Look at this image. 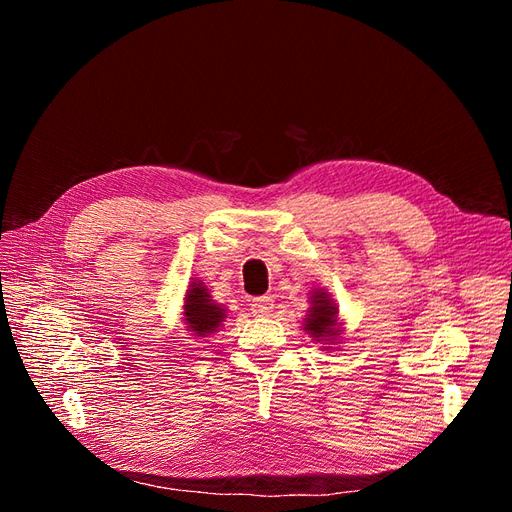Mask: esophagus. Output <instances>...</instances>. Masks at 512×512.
<instances>
[{
  "mask_svg": "<svg viewBox=\"0 0 512 512\" xmlns=\"http://www.w3.org/2000/svg\"><path fill=\"white\" fill-rule=\"evenodd\" d=\"M272 308H274V300L266 298V295H263V298H255L251 302V310H253L255 317H270Z\"/></svg>",
  "mask_w": 512,
  "mask_h": 512,
  "instance_id": "esophagus-1",
  "label": "esophagus"
}]
</instances>
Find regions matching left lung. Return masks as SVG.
<instances>
[{
    "instance_id": "8db88e82",
    "label": "left lung",
    "mask_w": 512,
    "mask_h": 512,
    "mask_svg": "<svg viewBox=\"0 0 512 512\" xmlns=\"http://www.w3.org/2000/svg\"><path fill=\"white\" fill-rule=\"evenodd\" d=\"M304 329L310 334V338L325 344L334 342L338 338L340 334L338 308L332 300V295L327 291L319 289L310 295V308L304 319ZM327 349H332V346H327Z\"/></svg>"
}]
</instances>
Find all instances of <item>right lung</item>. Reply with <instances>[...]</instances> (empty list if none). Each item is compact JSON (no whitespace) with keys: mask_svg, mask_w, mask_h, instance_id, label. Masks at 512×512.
Wrapping results in <instances>:
<instances>
[{"mask_svg":"<svg viewBox=\"0 0 512 512\" xmlns=\"http://www.w3.org/2000/svg\"><path fill=\"white\" fill-rule=\"evenodd\" d=\"M185 325L189 327V332L195 336L206 338L208 334L219 332L223 321L227 319L225 308L217 302L210 300V293L204 287V283H193L187 289L185 295Z\"/></svg>","mask_w":512,"mask_h":512,"instance_id":"1","label":"right lung"}]
</instances>
